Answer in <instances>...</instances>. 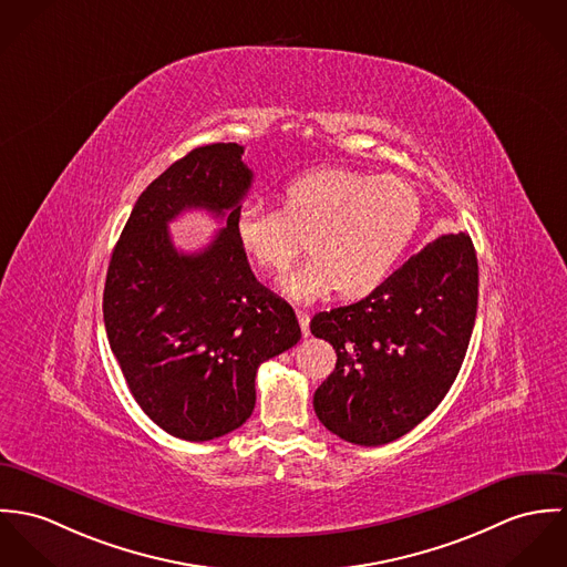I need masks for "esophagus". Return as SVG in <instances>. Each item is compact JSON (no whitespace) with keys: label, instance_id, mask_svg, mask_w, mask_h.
Returning <instances> with one entry per match:
<instances>
[{"label":"esophagus","instance_id":"obj_1","mask_svg":"<svg viewBox=\"0 0 567 567\" xmlns=\"http://www.w3.org/2000/svg\"><path fill=\"white\" fill-rule=\"evenodd\" d=\"M298 319H300L302 334H305V337H309V334H311V328H309V323H311V315L307 313V311H298Z\"/></svg>","mask_w":567,"mask_h":567}]
</instances>
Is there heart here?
<instances>
[{
	"label": "heart",
	"instance_id": "b5f03b06",
	"mask_svg": "<svg viewBox=\"0 0 567 567\" xmlns=\"http://www.w3.org/2000/svg\"><path fill=\"white\" fill-rule=\"evenodd\" d=\"M422 221V199L395 176L319 169L282 190V210L246 202L235 221L237 239L256 265L285 271L302 248L313 254L282 280V291L311 302L337 289L363 298L391 276Z\"/></svg>",
	"mask_w": 567,
	"mask_h": 567
}]
</instances>
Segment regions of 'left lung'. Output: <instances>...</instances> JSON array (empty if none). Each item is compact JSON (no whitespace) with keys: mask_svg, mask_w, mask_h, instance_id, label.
<instances>
[{"mask_svg":"<svg viewBox=\"0 0 567 567\" xmlns=\"http://www.w3.org/2000/svg\"><path fill=\"white\" fill-rule=\"evenodd\" d=\"M478 307L470 235H441L368 298L315 315L311 332L337 352L313 395L341 440L382 445L429 417L465 359Z\"/></svg>","mask_w":567,"mask_h":567,"instance_id":"obj_1","label":"left lung"}]
</instances>
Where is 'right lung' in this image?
Instances as JSON below:
<instances>
[{"mask_svg":"<svg viewBox=\"0 0 567 567\" xmlns=\"http://www.w3.org/2000/svg\"><path fill=\"white\" fill-rule=\"evenodd\" d=\"M237 143L195 147L143 190L113 250L104 323L130 393L165 433L208 441L254 411L260 363L293 348V309L254 278L235 230L252 172ZM206 207L225 228L199 254H178L166 224Z\"/></svg>","mask_w":567,"mask_h":567,"instance_id":"1","label":"right lung"}]
</instances>
